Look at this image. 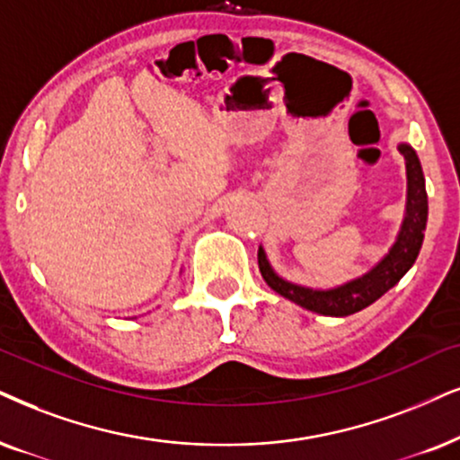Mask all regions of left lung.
I'll return each mask as SVG.
<instances>
[{
    "mask_svg": "<svg viewBox=\"0 0 460 460\" xmlns=\"http://www.w3.org/2000/svg\"><path fill=\"white\" fill-rule=\"evenodd\" d=\"M399 153L403 155L405 170H408V206H405V218L403 225H401L397 242L388 250L386 257L374 270L357 278V280L344 284V287L314 290L282 280L271 270L263 248H259L261 276L278 295L305 307V310L323 314V316H350V314L365 310V307L380 299L386 290H391L408 273L410 267L414 265L418 252H420L424 229H427L429 201L427 189H424L422 167L414 148L408 146V144H401Z\"/></svg>",
    "mask_w": 460,
    "mask_h": 460,
    "instance_id": "left-lung-1",
    "label": "left lung"
}]
</instances>
